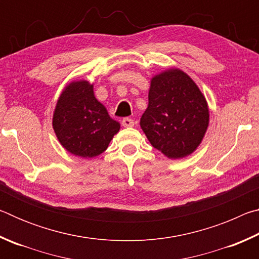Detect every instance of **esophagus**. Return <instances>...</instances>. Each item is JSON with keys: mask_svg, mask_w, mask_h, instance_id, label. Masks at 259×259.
Returning <instances> with one entry per match:
<instances>
[{"mask_svg": "<svg viewBox=\"0 0 259 259\" xmlns=\"http://www.w3.org/2000/svg\"><path fill=\"white\" fill-rule=\"evenodd\" d=\"M122 125H123L124 128H131V126L135 125V122L134 120L129 119V117H124V119L122 120Z\"/></svg>", "mask_w": 259, "mask_h": 259, "instance_id": "1", "label": "esophagus"}]
</instances>
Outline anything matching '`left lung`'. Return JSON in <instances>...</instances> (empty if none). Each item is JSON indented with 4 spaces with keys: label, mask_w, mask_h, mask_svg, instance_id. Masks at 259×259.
Here are the masks:
<instances>
[{
    "label": "left lung",
    "mask_w": 259,
    "mask_h": 259,
    "mask_svg": "<svg viewBox=\"0 0 259 259\" xmlns=\"http://www.w3.org/2000/svg\"><path fill=\"white\" fill-rule=\"evenodd\" d=\"M208 125L207 100L185 72L169 68L151 78L140 128L153 147L169 159H183L198 148Z\"/></svg>",
    "instance_id": "obj_1"
}]
</instances>
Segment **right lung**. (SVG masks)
Masks as SVG:
<instances>
[{"label":"right lung","mask_w":259,"mask_h":259,"mask_svg":"<svg viewBox=\"0 0 259 259\" xmlns=\"http://www.w3.org/2000/svg\"><path fill=\"white\" fill-rule=\"evenodd\" d=\"M52 128L60 145L71 154L95 157L106 151L120 123L108 115L87 80L72 81L57 100Z\"/></svg>","instance_id":"1"}]
</instances>
